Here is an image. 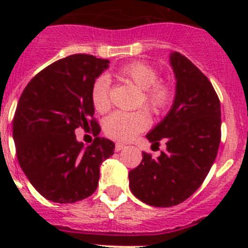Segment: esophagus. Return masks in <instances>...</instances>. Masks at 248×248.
<instances>
[{"instance_id":"obj_1","label":"esophagus","mask_w":248,"mask_h":248,"mask_svg":"<svg viewBox=\"0 0 248 248\" xmlns=\"http://www.w3.org/2000/svg\"><path fill=\"white\" fill-rule=\"evenodd\" d=\"M124 148H125V145H124V144H122V143L115 144V151H120V150H123Z\"/></svg>"}]
</instances>
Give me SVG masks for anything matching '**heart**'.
Segmentation results:
<instances>
[{"mask_svg":"<svg viewBox=\"0 0 248 248\" xmlns=\"http://www.w3.org/2000/svg\"><path fill=\"white\" fill-rule=\"evenodd\" d=\"M118 76L134 83L141 89L140 104L154 114H161L171 105L174 92L170 85L159 82V73L151 65L143 62H131L118 69ZM110 83L107 76L98 77L92 84L91 99L93 107L99 113H105L110 107L109 100ZM150 124V118L145 110L114 111L104 122V131L109 138L118 141H129Z\"/></svg>","mask_w":248,"mask_h":248,"instance_id":"1","label":"heart"}]
</instances>
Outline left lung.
<instances>
[{
	"label": "left lung",
	"instance_id": "1",
	"mask_svg": "<svg viewBox=\"0 0 248 248\" xmlns=\"http://www.w3.org/2000/svg\"><path fill=\"white\" fill-rule=\"evenodd\" d=\"M176 92L168 115L149 131L153 145L166 141L154 159L143 153L129 172L135 198L155 207H170L189 199L201 186L217 155L221 140V105L211 82L179 52L170 54Z\"/></svg>",
	"mask_w": 248,
	"mask_h": 248
}]
</instances>
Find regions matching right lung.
Returning <instances> with one entry per match:
<instances>
[{"label":"right lung","instance_id":"obj_1","mask_svg":"<svg viewBox=\"0 0 248 248\" xmlns=\"http://www.w3.org/2000/svg\"><path fill=\"white\" fill-rule=\"evenodd\" d=\"M108 67V59L72 54L36 74L21 94L13 118L17 159L47 200L72 203L91 196L100 164L114 154L113 141L98 137L91 99L92 84ZM79 126L93 130L91 146L76 140Z\"/></svg>","mask_w":248,"mask_h":248}]
</instances>
